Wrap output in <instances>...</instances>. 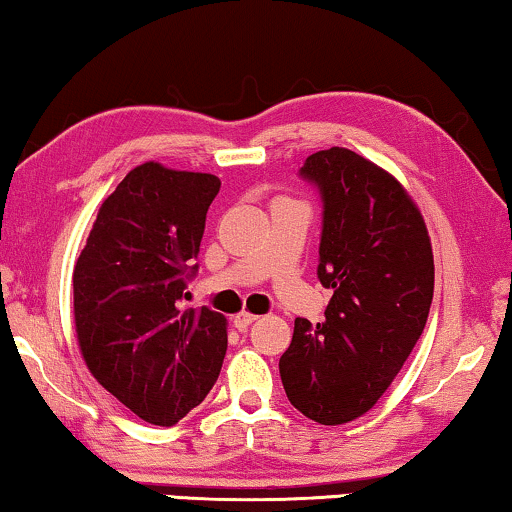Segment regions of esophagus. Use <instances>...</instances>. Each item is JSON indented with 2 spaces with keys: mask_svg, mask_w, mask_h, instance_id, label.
I'll use <instances>...</instances> for the list:
<instances>
[{
  "mask_svg": "<svg viewBox=\"0 0 512 512\" xmlns=\"http://www.w3.org/2000/svg\"><path fill=\"white\" fill-rule=\"evenodd\" d=\"M258 317H256V314H251V312H240V314H235V317H233V324H235V328H237V331H247V328L251 326V324H254V321H256Z\"/></svg>",
  "mask_w": 512,
  "mask_h": 512,
  "instance_id": "obj_1",
  "label": "esophagus"
}]
</instances>
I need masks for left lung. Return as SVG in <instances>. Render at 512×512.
Instances as JSON below:
<instances>
[{
    "label": "left lung",
    "mask_w": 512,
    "mask_h": 512,
    "mask_svg": "<svg viewBox=\"0 0 512 512\" xmlns=\"http://www.w3.org/2000/svg\"><path fill=\"white\" fill-rule=\"evenodd\" d=\"M300 174L319 186V282L333 289L324 321L296 319L279 375L293 408L335 426L366 415L415 349L433 298L424 216L394 174L333 146Z\"/></svg>",
    "instance_id": "obj_1"
}]
</instances>
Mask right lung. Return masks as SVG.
<instances>
[{
	"instance_id": "right-lung-1",
	"label": "right lung",
	"mask_w": 512,
	"mask_h": 512,
	"mask_svg": "<svg viewBox=\"0 0 512 512\" xmlns=\"http://www.w3.org/2000/svg\"><path fill=\"white\" fill-rule=\"evenodd\" d=\"M219 188L214 174L137 165L102 202L74 265L83 361L156 426L177 424L205 401L226 356V317L179 307Z\"/></svg>"
}]
</instances>
